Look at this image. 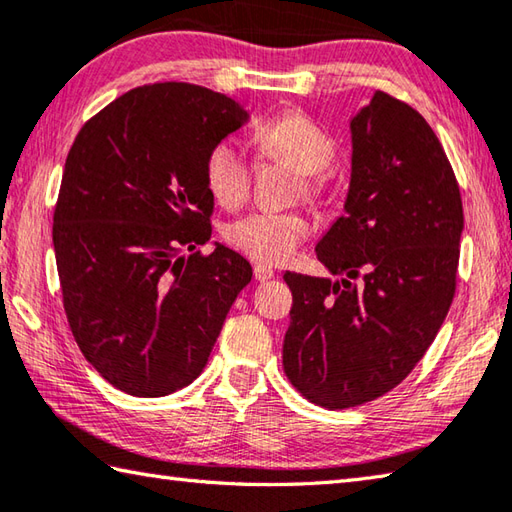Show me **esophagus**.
<instances>
[{"instance_id": "34e87169", "label": "esophagus", "mask_w": 512, "mask_h": 512, "mask_svg": "<svg viewBox=\"0 0 512 512\" xmlns=\"http://www.w3.org/2000/svg\"><path fill=\"white\" fill-rule=\"evenodd\" d=\"M254 276H256V281H269V278H274V267H269V265H263V263H256L254 265Z\"/></svg>"}]
</instances>
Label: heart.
<instances>
[{
    "label": "heart",
    "mask_w": 512,
    "mask_h": 512,
    "mask_svg": "<svg viewBox=\"0 0 512 512\" xmlns=\"http://www.w3.org/2000/svg\"><path fill=\"white\" fill-rule=\"evenodd\" d=\"M252 144L260 162H278L296 171L294 196L323 202L330 196L327 173L336 151L334 138L310 115L285 111L258 124ZM254 167L234 142H218L207 153L205 180L218 205L236 209L252 191ZM310 236L307 220L296 211H256L227 229V240L258 263H283Z\"/></svg>",
    "instance_id": "obj_1"
}]
</instances>
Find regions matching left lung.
I'll list each match as a JSON object with an SVG mask.
<instances>
[{
    "label": "left lung",
    "instance_id": "8db88e82",
    "mask_svg": "<svg viewBox=\"0 0 512 512\" xmlns=\"http://www.w3.org/2000/svg\"><path fill=\"white\" fill-rule=\"evenodd\" d=\"M350 131L345 214L316 245L339 278L283 276L285 374L330 410L381 397L421 361L455 296L464 231L455 171L419 111L376 91Z\"/></svg>",
    "mask_w": 512,
    "mask_h": 512
}]
</instances>
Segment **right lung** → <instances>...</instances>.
<instances>
[{"label":"right lung","instance_id":"right-lung-1","mask_svg":"<svg viewBox=\"0 0 512 512\" xmlns=\"http://www.w3.org/2000/svg\"><path fill=\"white\" fill-rule=\"evenodd\" d=\"M247 118L223 93L160 82L120 95L77 133L53 247L71 332L113 388L165 397L189 385L252 281L234 249H196L211 238L207 153Z\"/></svg>","mask_w":512,"mask_h":512}]
</instances>
